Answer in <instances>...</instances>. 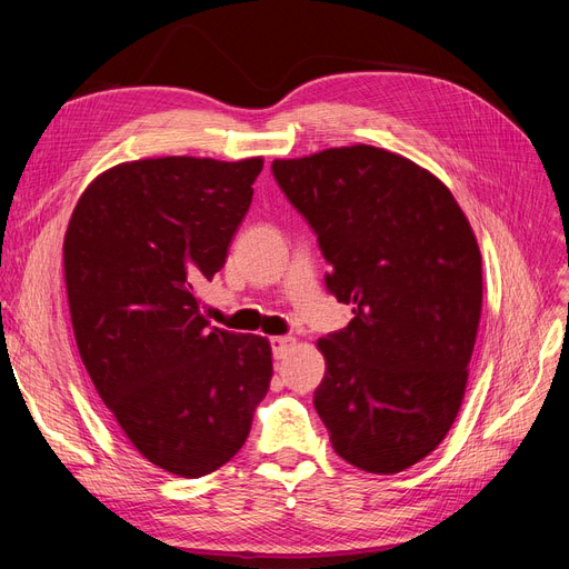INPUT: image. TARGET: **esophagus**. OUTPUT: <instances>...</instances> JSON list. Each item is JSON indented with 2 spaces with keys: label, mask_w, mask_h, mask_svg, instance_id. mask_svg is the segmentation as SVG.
<instances>
[{
  "label": "esophagus",
  "mask_w": 569,
  "mask_h": 569,
  "mask_svg": "<svg viewBox=\"0 0 569 569\" xmlns=\"http://www.w3.org/2000/svg\"><path fill=\"white\" fill-rule=\"evenodd\" d=\"M270 343H272V353H274V358H284L291 349H295L297 339H295V337H272V339H270Z\"/></svg>",
  "instance_id": "obj_1"
}]
</instances>
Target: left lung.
I'll return each mask as SVG.
<instances>
[{
	"label": "left lung",
	"instance_id": "8db88e82",
	"mask_svg": "<svg viewBox=\"0 0 569 569\" xmlns=\"http://www.w3.org/2000/svg\"><path fill=\"white\" fill-rule=\"evenodd\" d=\"M272 173L318 232L327 289L353 306L316 343L332 449L358 470L403 472L449 435L468 387L485 295L470 220L435 173L380 147L274 159Z\"/></svg>",
	"mask_w": 569,
	"mask_h": 569
}]
</instances>
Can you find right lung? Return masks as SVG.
<instances>
[{
	"mask_svg": "<svg viewBox=\"0 0 569 569\" xmlns=\"http://www.w3.org/2000/svg\"><path fill=\"white\" fill-rule=\"evenodd\" d=\"M263 157L118 163L80 194L63 280L84 370L149 462L197 479L249 432L272 377L261 335L211 327L197 287L226 266Z\"/></svg>",
	"mask_w": 569,
	"mask_h": 569,
	"instance_id": "right-lung-1",
	"label": "right lung"
}]
</instances>
